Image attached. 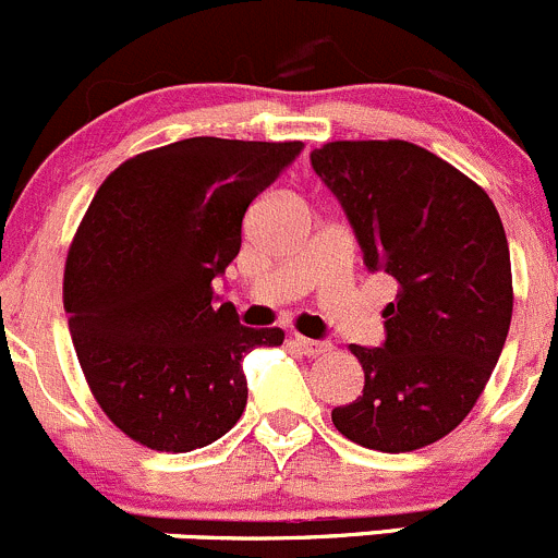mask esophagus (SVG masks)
Returning <instances> with one entry per match:
<instances>
[{"instance_id": "34e87169", "label": "esophagus", "mask_w": 558, "mask_h": 558, "mask_svg": "<svg viewBox=\"0 0 558 558\" xmlns=\"http://www.w3.org/2000/svg\"><path fill=\"white\" fill-rule=\"evenodd\" d=\"M294 342H296V348L305 353V356H324V353L331 351V342H326V340H311V337L294 335Z\"/></svg>"}]
</instances>
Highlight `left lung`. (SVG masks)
I'll list each match as a JSON object with an SVG mask.
<instances>
[{"mask_svg":"<svg viewBox=\"0 0 558 558\" xmlns=\"http://www.w3.org/2000/svg\"><path fill=\"white\" fill-rule=\"evenodd\" d=\"M369 272L397 280L380 348L351 345L364 391L331 410L364 448L404 453L453 432L486 388L513 315L499 213L466 174L404 140H340L311 154Z\"/></svg>","mask_w":558,"mask_h":558,"instance_id":"1","label":"left lung"}]
</instances>
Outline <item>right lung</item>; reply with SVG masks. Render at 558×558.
<instances>
[{
    "instance_id": "obj_1",
    "label": "right lung",
    "mask_w": 558,
    "mask_h": 558,
    "mask_svg": "<svg viewBox=\"0 0 558 558\" xmlns=\"http://www.w3.org/2000/svg\"><path fill=\"white\" fill-rule=\"evenodd\" d=\"M302 143L191 137L107 174L75 234L64 307L77 362L107 418L154 451L185 453L243 415V356L283 342L251 329L213 280L243 243L247 205Z\"/></svg>"
}]
</instances>
